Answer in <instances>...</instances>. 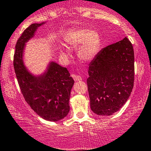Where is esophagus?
I'll return each instance as SVG.
<instances>
[{
	"label": "esophagus",
	"mask_w": 151,
	"mask_h": 151,
	"mask_svg": "<svg viewBox=\"0 0 151 151\" xmlns=\"http://www.w3.org/2000/svg\"><path fill=\"white\" fill-rule=\"evenodd\" d=\"M72 77L73 78L74 81H82V78H81L80 76L76 75V74H73Z\"/></svg>",
	"instance_id": "obj_1"
}]
</instances>
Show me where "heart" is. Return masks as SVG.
Segmentation results:
<instances>
[{"instance_id": "b5f03b06", "label": "heart", "mask_w": 151, "mask_h": 151, "mask_svg": "<svg viewBox=\"0 0 151 151\" xmlns=\"http://www.w3.org/2000/svg\"><path fill=\"white\" fill-rule=\"evenodd\" d=\"M101 40L99 33L89 29L76 30L70 35L67 44L70 48H78V55L82 60L90 61L97 55L101 48ZM61 55L68 57L67 52L61 50Z\"/></svg>"}]
</instances>
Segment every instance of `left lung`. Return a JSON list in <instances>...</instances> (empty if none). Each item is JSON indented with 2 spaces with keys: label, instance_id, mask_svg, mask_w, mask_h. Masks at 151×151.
Wrapping results in <instances>:
<instances>
[{
  "label": "left lung",
  "instance_id": "1",
  "mask_svg": "<svg viewBox=\"0 0 151 151\" xmlns=\"http://www.w3.org/2000/svg\"><path fill=\"white\" fill-rule=\"evenodd\" d=\"M88 90L92 111L111 116L128 101L134 83V51L127 38L98 52L89 64Z\"/></svg>",
  "mask_w": 151,
  "mask_h": 151
}]
</instances>
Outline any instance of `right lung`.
Instances as JSON below:
<instances>
[{
  "mask_svg": "<svg viewBox=\"0 0 151 151\" xmlns=\"http://www.w3.org/2000/svg\"><path fill=\"white\" fill-rule=\"evenodd\" d=\"M45 22L33 23L25 29L16 45L13 66L25 101L39 116L49 121H58L70 111L69 100L74 81L66 68L51 61L43 73L35 76L23 61L25 43Z\"/></svg>",
  "mask_w": 151,
  "mask_h": 151,
  "instance_id": "obj_1",
  "label": "right lung"
}]
</instances>
